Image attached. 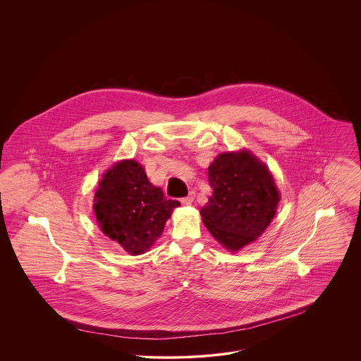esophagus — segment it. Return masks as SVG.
<instances>
[{"mask_svg":"<svg viewBox=\"0 0 361 361\" xmlns=\"http://www.w3.org/2000/svg\"><path fill=\"white\" fill-rule=\"evenodd\" d=\"M193 200H195V192H192L189 196L183 197L180 202H182V204H185V206H190V204L193 203Z\"/></svg>","mask_w":361,"mask_h":361,"instance_id":"esophagus-1","label":"esophagus"}]
</instances>
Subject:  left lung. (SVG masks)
Listing matches in <instances>:
<instances>
[{"label":"left lung","mask_w":361,"mask_h":361,"mask_svg":"<svg viewBox=\"0 0 361 361\" xmlns=\"http://www.w3.org/2000/svg\"><path fill=\"white\" fill-rule=\"evenodd\" d=\"M212 195L200 209L211 235L228 250L255 242L271 224L279 203L275 180L247 150L219 154L208 166Z\"/></svg>","instance_id":"obj_1"}]
</instances>
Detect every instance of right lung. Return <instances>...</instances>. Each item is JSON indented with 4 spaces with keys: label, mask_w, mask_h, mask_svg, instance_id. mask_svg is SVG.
<instances>
[{
    "label": "right lung",
    "mask_w": 361,
    "mask_h": 361,
    "mask_svg": "<svg viewBox=\"0 0 361 361\" xmlns=\"http://www.w3.org/2000/svg\"><path fill=\"white\" fill-rule=\"evenodd\" d=\"M179 202L166 199L135 159H122L104 173L94 212L104 235L129 255L146 253L161 236Z\"/></svg>",
    "instance_id": "obj_1"
}]
</instances>
